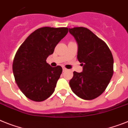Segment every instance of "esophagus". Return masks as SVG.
<instances>
[{"mask_svg":"<svg viewBox=\"0 0 128 128\" xmlns=\"http://www.w3.org/2000/svg\"><path fill=\"white\" fill-rule=\"evenodd\" d=\"M62 70H63V72H64V71L66 70H67V69L65 67H62Z\"/></svg>","mask_w":128,"mask_h":128,"instance_id":"obj_1","label":"esophagus"}]
</instances>
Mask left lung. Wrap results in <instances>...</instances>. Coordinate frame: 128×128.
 I'll return each instance as SVG.
<instances>
[{
    "label": "left lung",
    "mask_w": 128,
    "mask_h": 128,
    "mask_svg": "<svg viewBox=\"0 0 128 128\" xmlns=\"http://www.w3.org/2000/svg\"><path fill=\"white\" fill-rule=\"evenodd\" d=\"M78 45L77 59L83 66L70 80L73 92L84 100H92L105 91L113 74V58L104 41L88 28H69Z\"/></svg>",
    "instance_id": "obj_1"
}]
</instances>
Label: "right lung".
Instances as JSON below:
<instances>
[{"instance_id":"1","label":"right lung","mask_w":128,"mask_h":128,"mask_svg":"<svg viewBox=\"0 0 128 128\" xmlns=\"http://www.w3.org/2000/svg\"><path fill=\"white\" fill-rule=\"evenodd\" d=\"M68 32L67 28H41L18 50L13 62V75L21 92L32 100L43 101L54 92L62 69L60 66L52 67L46 58Z\"/></svg>"}]
</instances>
